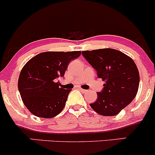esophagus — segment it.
I'll return each instance as SVG.
<instances>
[{
  "label": "esophagus",
  "mask_w": 155,
  "mask_h": 155,
  "mask_svg": "<svg viewBox=\"0 0 155 155\" xmlns=\"http://www.w3.org/2000/svg\"><path fill=\"white\" fill-rule=\"evenodd\" d=\"M79 90L81 91V92H83V93H86V92H87V90L86 89H83V88H79Z\"/></svg>",
  "instance_id": "1"
}]
</instances>
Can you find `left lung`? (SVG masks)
Segmentation results:
<instances>
[{
	"instance_id": "left-lung-1",
	"label": "left lung",
	"mask_w": 155,
	"mask_h": 155,
	"mask_svg": "<svg viewBox=\"0 0 155 155\" xmlns=\"http://www.w3.org/2000/svg\"><path fill=\"white\" fill-rule=\"evenodd\" d=\"M83 56L105 81L97 100L90 106L102 116H116L135 98L140 76L134 61L117 50L105 48L82 52Z\"/></svg>"
}]
</instances>
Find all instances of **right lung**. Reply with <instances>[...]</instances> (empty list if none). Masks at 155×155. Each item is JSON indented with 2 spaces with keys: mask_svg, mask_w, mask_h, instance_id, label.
<instances>
[{
  "mask_svg": "<svg viewBox=\"0 0 155 155\" xmlns=\"http://www.w3.org/2000/svg\"><path fill=\"white\" fill-rule=\"evenodd\" d=\"M81 51L45 52L32 58L24 66L18 80L22 102L31 114L50 119L61 112L71 89L58 81L64 78L70 61Z\"/></svg>",
  "mask_w": 155,
  "mask_h": 155,
  "instance_id": "add662e5",
  "label": "right lung"
}]
</instances>
